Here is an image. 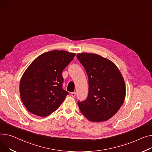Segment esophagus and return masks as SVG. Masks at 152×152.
Listing matches in <instances>:
<instances>
[{
    "label": "esophagus",
    "instance_id": "34e87169",
    "mask_svg": "<svg viewBox=\"0 0 152 152\" xmlns=\"http://www.w3.org/2000/svg\"><path fill=\"white\" fill-rule=\"evenodd\" d=\"M76 92H72V94H71V95H72V96H73V97H75V96H76Z\"/></svg>",
    "mask_w": 152,
    "mask_h": 152
}]
</instances>
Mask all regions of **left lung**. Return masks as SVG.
Segmentation results:
<instances>
[{
  "mask_svg": "<svg viewBox=\"0 0 152 152\" xmlns=\"http://www.w3.org/2000/svg\"><path fill=\"white\" fill-rule=\"evenodd\" d=\"M77 58L88 78V95L77 104L82 114L91 122H101L112 117L124 103L126 87L117 66L96 54L80 53Z\"/></svg>",
  "mask_w": 152,
  "mask_h": 152,
  "instance_id": "8db88e82",
  "label": "left lung"
}]
</instances>
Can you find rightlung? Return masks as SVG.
Here are the masks:
<instances>
[{
	"label": "right lung",
	"instance_id": "1",
	"mask_svg": "<svg viewBox=\"0 0 152 152\" xmlns=\"http://www.w3.org/2000/svg\"><path fill=\"white\" fill-rule=\"evenodd\" d=\"M75 53L54 50L37 57L23 74L20 96L27 109L45 117L56 110L68 92L63 89L62 73L73 60Z\"/></svg>",
	"mask_w": 152,
	"mask_h": 152
}]
</instances>
